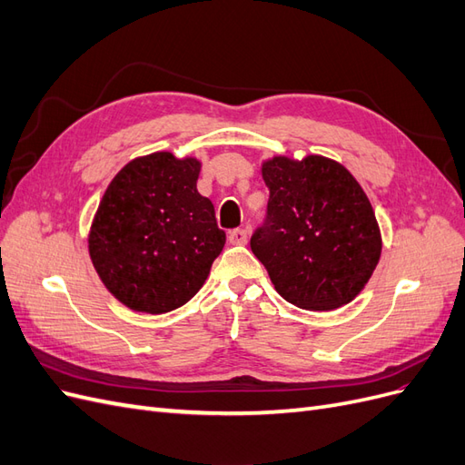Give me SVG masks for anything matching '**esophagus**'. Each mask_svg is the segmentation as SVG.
Wrapping results in <instances>:
<instances>
[{"instance_id": "esophagus-1", "label": "esophagus", "mask_w": 465, "mask_h": 465, "mask_svg": "<svg viewBox=\"0 0 465 465\" xmlns=\"http://www.w3.org/2000/svg\"><path fill=\"white\" fill-rule=\"evenodd\" d=\"M248 241V232L244 229H234L229 232V242L236 244V246H242Z\"/></svg>"}]
</instances>
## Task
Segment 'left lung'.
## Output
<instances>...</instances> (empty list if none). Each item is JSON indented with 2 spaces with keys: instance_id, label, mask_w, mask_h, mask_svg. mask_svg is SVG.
Masks as SVG:
<instances>
[{
  "instance_id": "obj_1",
  "label": "left lung",
  "mask_w": 465,
  "mask_h": 465,
  "mask_svg": "<svg viewBox=\"0 0 465 465\" xmlns=\"http://www.w3.org/2000/svg\"><path fill=\"white\" fill-rule=\"evenodd\" d=\"M267 215L250 248L275 291L306 311H333L369 283L382 252L374 209L347 168L320 154L263 161Z\"/></svg>"
}]
</instances>
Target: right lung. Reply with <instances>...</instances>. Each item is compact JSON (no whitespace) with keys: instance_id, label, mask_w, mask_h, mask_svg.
I'll use <instances>...</instances> for the list:
<instances>
[{"instance_id":"obj_1","label":"right lung","mask_w":465,"mask_h":465,"mask_svg":"<svg viewBox=\"0 0 465 465\" xmlns=\"http://www.w3.org/2000/svg\"><path fill=\"white\" fill-rule=\"evenodd\" d=\"M202 163L159 151L112 178L94 213L89 254L104 287L135 312L163 314L202 289L227 236L198 192Z\"/></svg>"}]
</instances>
